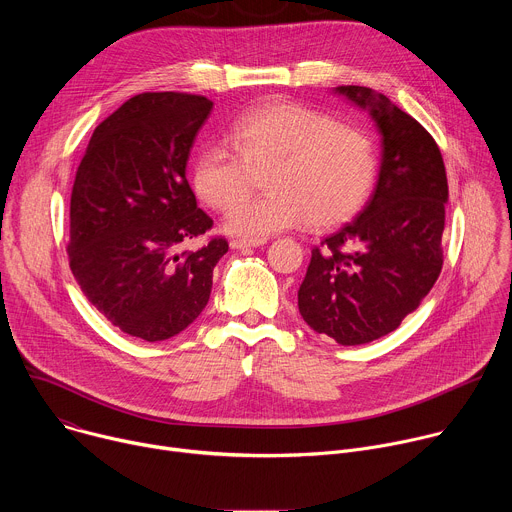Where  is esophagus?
Here are the masks:
<instances>
[{
  "instance_id": "esophagus-1",
  "label": "esophagus",
  "mask_w": 512,
  "mask_h": 512,
  "mask_svg": "<svg viewBox=\"0 0 512 512\" xmlns=\"http://www.w3.org/2000/svg\"><path fill=\"white\" fill-rule=\"evenodd\" d=\"M261 245H265V239H259V241L233 239V241H231V249H251V247H261Z\"/></svg>"
}]
</instances>
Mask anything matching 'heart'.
<instances>
[{"label": "heart", "instance_id": "heart-1", "mask_svg": "<svg viewBox=\"0 0 512 512\" xmlns=\"http://www.w3.org/2000/svg\"><path fill=\"white\" fill-rule=\"evenodd\" d=\"M229 141L208 143L194 164V188L216 210H227L269 171L270 194L238 203L225 218L231 235L251 241L308 223L336 227L367 202L375 176V145L360 129L338 125L310 107L275 101L241 115Z\"/></svg>", "mask_w": 512, "mask_h": 512}]
</instances>
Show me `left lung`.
<instances>
[{"label":"left lung","instance_id":"obj_1","mask_svg":"<svg viewBox=\"0 0 512 512\" xmlns=\"http://www.w3.org/2000/svg\"><path fill=\"white\" fill-rule=\"evenodd\" d=\"M336 93L375 121L381 168L354 221L312 249L298 306L312 330L356 346L397 330L440 277L448 178L433 137L385 95L354 85Z\"/></svg>","mask_w":512,"mask_h":512}]
</instances>
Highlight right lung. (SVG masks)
I'll use <instances>...</instances> for the list:
<instances>
[{
  "mask_svg": "<svg viewBox=\"0 0 512 512\" xmlns=\"http://www.w3.org/2000/svg\"><path fill=\"white\" fill-rule=\"evenodd\" d=\"M212 101L186 93H143L93 133L70 194V271L87 300L121 332L168 340L204 310L223 237L198 251L212 218L186 180L194 139Z\"/></svg>",
  "mask_w": 512,
  "mask_h": 512,
  "instance_id": "add662e5",
  "label": "right lung"
}]
</instances>
